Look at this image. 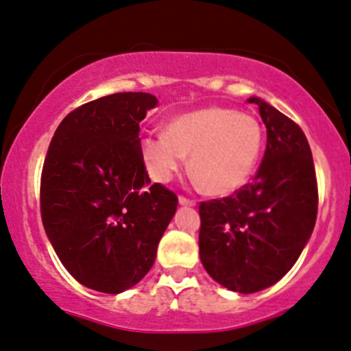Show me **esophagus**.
<instances>
[{
	"mask_svg": "<svg viewBox=\"0 0 351 351\" xmlns=\"http://www.w3.org/2000/svg\"><path fill=\"white\" fill-rule=\"evenodd\" d=\"M178 202L182 204V206H195V200L193 199H189V197H185V195H180L178 197Z\"/></svg>",
	"mask_w": 351,
	"mask_h": 351,
	"instance_id": "esophagus-1",
	"label": "esophagus"
}]
</instances>
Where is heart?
Returning a JSON list of instances; mask_svg holds the SVG:
<instances>
[{"label": "heart", "instance_id": "1", "mask_svg": "<svg viewBox=\"0 0 351 351\" xmlns=\"http://www.w3.org/2000/svg\"><path fill=\"white\" fill-rule=\"evenodd\" d=\"M264 144L261 123L252 114L226 106H207L176 117L168 132L142 138L149 175L166 183L185 166L210 195H228L245 185Z\"/></svg>", "mask_w": 351, "mask_h": 351}]
</instances>
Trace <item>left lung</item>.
<instances>
[{
	"mask_svg": "<svg viewBox=\"0 0 351 351\" xmlns=\"http://www.w3.org/2000/svg\"><path fill=\"white\" fill-rule=\"evenodd\" d=\"M267 145L252 183L200 202L199 254L209 276L238 293L278 283L293 267L317 219V180L302 128L258 97Z\"/></svg>",
	"mask_w": 351,
	"mask_h": 351,
	"instance_id": "left-lung-1",
	"label": "left lung"
}]
</instances>
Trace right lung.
<instances>
[{
    "instance_id": "right-lung-1",
    "label": "right lung",
    "mask_w": 351,
    "mask_h": 351,
    "mask_svg": "<svg viewBox=\"0 0 351 351\" xmlns=\"http://www.w3.org/2000/svg\"><path fill=\"white\" fill-rule=\"evenodd\" d=\"M158 99L118 93L68 113L51 138L40 175V217L64 269L80 285L121 293L156 261L178 197L152 185L141 121Z\"/></svg>"
}]
</instances>
